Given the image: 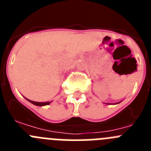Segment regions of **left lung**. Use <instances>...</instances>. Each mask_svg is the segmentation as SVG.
I'll return each instance as SVG.
<instances>
[{"label": "left lung", "mask_w": 151, "mask_h": 151, "mask_svg": "<svg viewBox=\"0 0 151 151\" xmlns=\"http://www.w3.org/2000/svg\"><path fill=\"white\" fill-rule=\"evenodd\" d=\"M118 104H119V103H118Z\"/></svg>", "instance_id": "obj_1"}]
</instances>
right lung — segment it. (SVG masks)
<instances>
[{
  "label": "right lung",
  "instance_id": "1",
  "mask_svg": "<svg viewBox=\"0 0 151 151\" xmlns=\"http://www.w3.org/2000/svg\"><path fill=\"white\" fill-rule=\"evenodd\" d=\"M26 99H27V98H26ZM27 100L30 103L36 105V106H45V105H48V104H50V103H51V101H50V102H36V101H31V100H29V99H27Z\"/></svg>",
  "mask_w": 151,
  "mask_h": 151
}]
</instances>
